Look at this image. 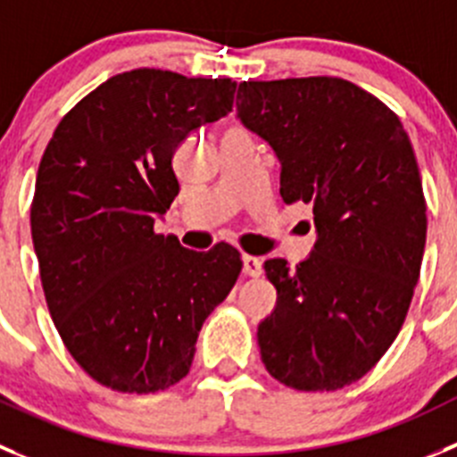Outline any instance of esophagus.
<instances>
[{
	"label": "esophagus",
	"instance_id": "esophagus-1",
	"mask_svg": "<svg viewBox=\"0 0 457 457\" xmlns=\"http://www.w3.org/2000/svg\"><path fill=\"white\" fill-rule=\"evenodd\" d=\"M243 275L259 277L262 275V259L253 254H243Z\"/></svg>",
	"mask_w": 457,
	"mask_h": 457
}]
</instances>
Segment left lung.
<instances>
[{"mask_svg":"<svg viewBox=\"0 0 457 457\" xmlns=\"http://www.w3.org/2000/svg\"><path fill=\"white\" fill-rule=\"evenodd\" d=\"M243 126L279 157L284 203L313 204L306 262L268 259L277 306L257 340L270 377L329 392L370 372L420 279L426 200L411 139L374 94L336 76L243 80Z\"/></svg>","mask_w":457,"mask_h":457,"instance_id":"obj_1","label":"left lung"}]
</instances>
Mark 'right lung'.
I'll return each instance as SVG.
<instances>
[{"label":"right lung","mask_w":457,"mask_h":457,"mask_svg":"<svg viewBox=\"0 0 457 457\" xmlns=\"http://www.w3.org/2000/svg\"><path fill=\"white\" fill-rule=\"evenodd\" d=\"M232 79L166 70L112 76L61 119L37 166L31 237L54 325L96 383L128 395L189 374L203 322L243 262L157 234L180 191L173 153L191 130L232 112Z\"/></svg>","instance_id":"obj_1"}]
</instances>
